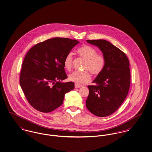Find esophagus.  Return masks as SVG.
<instances>
[{"label":"esophagus","mask_w":152,"mask_h":152,"mask_svg":"<svg viewBox=\"0 0 152 152\" xmlns=\"http://www.w3.org/2000/svg\"><path fill=\"white\" fill-rule=\"evenodd\" d=\"M82 87V85H79L78 84H75V88H80Z\"/></svg>","instance_id":"esophagus-1"}]
</instances>
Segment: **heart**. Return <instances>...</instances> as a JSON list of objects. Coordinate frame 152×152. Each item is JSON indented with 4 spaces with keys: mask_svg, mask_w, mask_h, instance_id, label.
Returning <instances> with one entry per match:
<instances>
[{
    "mask_svg": "<svg viewBox=\"0 0 152 152\" xmlns=\"http://www.w3.org/2000/svg\"><path fill=\"white\" fill-rule=\"evenodd\" d=\"M80 56L87 60L84 69L90 70L94 75L101 73L105 65V58L100 54H97L96 50L91 46H82L77 51ZM64 66L67 70H70L73 67V54L69 53L64 59ZM69 79L78 85L88 82L91 79L90 73L87 71H75L69 75Z\"/></svg>",
    "mask_w": 152,
    "mask_h": 152,
    "instance_id": "obj_1",
    "label": "heart"
}]
</instances>
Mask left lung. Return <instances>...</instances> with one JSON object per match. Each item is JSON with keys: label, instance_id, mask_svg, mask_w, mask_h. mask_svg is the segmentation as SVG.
<instances>
[{"label": "left lung", "instance_id": "1", "mask_svg": "<svg viewBox=\"0 0 152 152\" xmlns=\"http://www.w3.org/2000/svg\"><path fill=\"white\" fill-rule=\"evenodd\" d=\"M98 47L105 58L103 71L88 86L87 109L95 116L106 117L115 112L122 104L131 83L129 62L126 54L105 40H87Z\"/></svg>", "mask_w": 152, "mask_h": 152}]
</instances>
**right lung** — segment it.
<instances>
[{"mask_svg":"<svg viewBox=\"0 0 152 152\" xmlns=\"http://www.w3.org/2000/svg\"><path fill=\"white\" fill-rule=\"evenodd\" d=\"M76 40L55 37L38 43L26 53L20 85L28 102L40 112H52L63 103L65 94L74 88L66 79L64 59L77 44Z\"/></svg>","mask_w":152,"mask_h":152,"instance_id":"obj_1","label":"right lung"}]
</instances>
